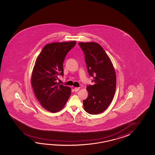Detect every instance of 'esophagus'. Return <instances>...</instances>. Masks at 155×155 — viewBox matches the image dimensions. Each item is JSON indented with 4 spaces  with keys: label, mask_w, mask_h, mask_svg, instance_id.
<instances>
[{
    "label": "esophagus",
    "mask_w": 155,
    "mask_h": 155,
    "mask_svg": "<svg viewBox=\"0 0 155 155\" xmlns=\"http://www.w3.org/2000/svg\"><path fill=\"white\" fill-rule=\"evenodd\" d=\"M79 87H75V89H74V91H75V92H77V91H78L79 90Z\"/></svg>",
    "instance_id": "obj_1"
}]
</instances>
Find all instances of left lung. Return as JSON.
<instances>
[{
	"label": "left lung",
	"mask_w": 155,
	"mask_h": 155,
	"mask_svg": "<svg viewBox=\"0 0 155 155\" xmlns=\"http://www.w3.org/2000/svg\"><path fill=\"white\" fill-rule=\"evenodd\" d=\"M85 55L89 74L92 76L93 85L87 86L88 97L83 100L86 112L99 114L108 107L115 95L116 76L112 62L98 43H79Z\"/></svg>",
	"instance_id": "1"
}]
</instances>
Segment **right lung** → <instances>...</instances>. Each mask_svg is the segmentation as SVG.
<instances>
[{"mask_svg": "<svg viewBox=\"0 0 155 155\" xmlns=\"http://www.w3.org/2000/svg\"><path fill=\"white\" fill-rule=\"evenodd\" d=\"M75 44L76 41L48 44L36 58L31 84L36 99L50 112L62 110L71 95L70 87L56 80L58 75H64L65 58Z\"/></svg>", "mask_w": 155, "mask_h": 155, "instance_id": "1", "label": "right lung"}]
</instances>
